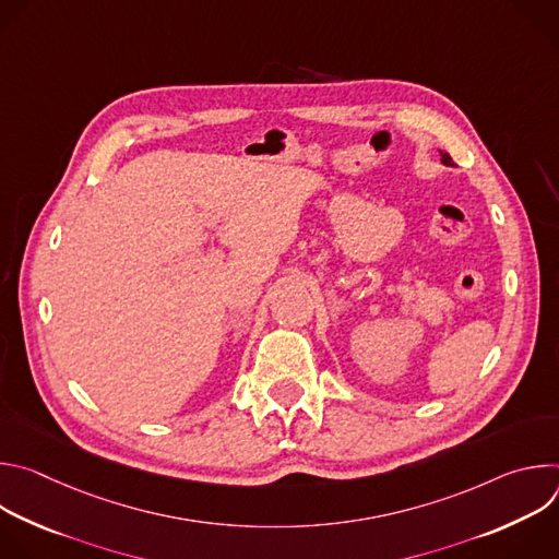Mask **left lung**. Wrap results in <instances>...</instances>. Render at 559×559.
<instances>
[{"mask_svg":"<svg viewBox=\"0 0 559 559\" xmlns=\"http://www.w3.org/2000/svg\"><path fill=\"white\" fill-rule=\"evenodd\" d=\"M442 164H444V166H451V164H453V158L449 156V152H442Z\"/></svg>","mask_w":559,"mask_h":559,"instance_id":"8db88e82","label":"left lung"}]
</instances>
